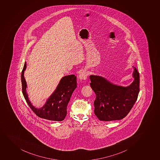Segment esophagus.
Returning <instances> with one entry per match:
<instances>
[{"mask_svg":"<svg viewBox=\"0 0 160 160\" xmlns=\"http://www.w3.org/2000/svg\"><path fill=\"white\" fill-rule=\"evenodd\" d=\"M87 76L88 74L86 71H82V72H81L79 75V79L82 80H85L87 78Z\"/></svg>","mask_w":160,"mask_h":160,"instance_id":"34e87169","label":"esophagus"}]
</instances>
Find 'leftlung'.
Here are the masks:
<instances>
[{
  "mask_svg": "<svg viewBox=\"0 0 160 160\" xmlns=\"http://www.w3.org/2000/svg\"><path fill=\"white\" fill-rule=\"evenodd\" d=\"M133 77V82L124 88L112 84L101 76H89L90 85L96 94L95 114L100 121L123 119L130 112L140 91V74L135 68Z\"/></svg>",
  "mask_w": 160,
  "mask_h": 160,
  "instance_id": "1",
  "label": "left lung"
}]
</instances>
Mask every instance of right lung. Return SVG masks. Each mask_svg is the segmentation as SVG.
<instances>
[{
	"mask_svg": "<svg viewBox=\"0 0 160 160\" xmlns=\"http://www.w3.org/2000/svg\"><path fill=\"white\" fill-rule=\"evenodd\" d=\"M26 68L25 62L21 76L22 92L26 101L32 111L39 118L52 121H62L67 114V106L72 93L77 87L76 76L74 75L64 76L60 81L57 88L47 99L44 106L36 108L29 101L26 91L27 84L24 78V71Z\"/></svg>",
	"mask_w": 160,
	"mask_h": 160,
	"instance_id": "obj_1",
	"label": "right lung"
}]
</instances>
